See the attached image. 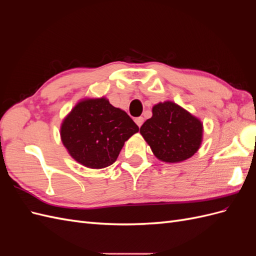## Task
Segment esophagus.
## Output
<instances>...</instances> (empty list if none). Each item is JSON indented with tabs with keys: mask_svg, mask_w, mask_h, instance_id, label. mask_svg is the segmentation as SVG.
Returning <instances> with one entry per match:
<instances>
[{
	"mask_svg": "<svg viewBox=\"0 0 256 256\" xmlns=\"http://www.w3.org/2000/svg\"><path fill=\"white\" fill-rule=\"evenodd\" d=\"M134 122H136V124L138 127H141L143 125V122H144V118H142V116H140V118H136L134 120Z\"/></svg>",
	"mask_w": 256,
	"mask_h": 256,
	"instance_id": "1",
	"label": "esophagus"
}]
</instances>
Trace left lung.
I'll return each mask as SVG.
<instances>
[{
    "label": "left lung",
    "instance_id": "1",
    "mask_svg": "<svg viewBox=\"0 0 256 256\" xmlns=\"http://www.w3.org/2000/svg\"><path fill=\"white\" fill-rule=\"evenodd\" d=\"M142 136L159 160L177 164L192 157L200 148L203 124L182 106L160 102L140 129Z\"/></svg>",
    "mask_w": 256,
    "mask_h": 256
}]
</instances>
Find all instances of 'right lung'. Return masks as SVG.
Segmentation results:
<instances>
[{"mask_svg": "<svg viewBox=\"0 0 256 256\" xmlns=\"http://www.w3.org/2000/svg\"><path fill=\"white\" fill-rule=\"evenodd\" d=\"M138 127L130 116L109 100L84 99L62 122L60 138L69 154L90 168H106L118 159Z\"/></svg>", "mask_w": 256, "mask_h": 256, "instance_id": "obj_1", "label": "right lung"}]
</instances>
